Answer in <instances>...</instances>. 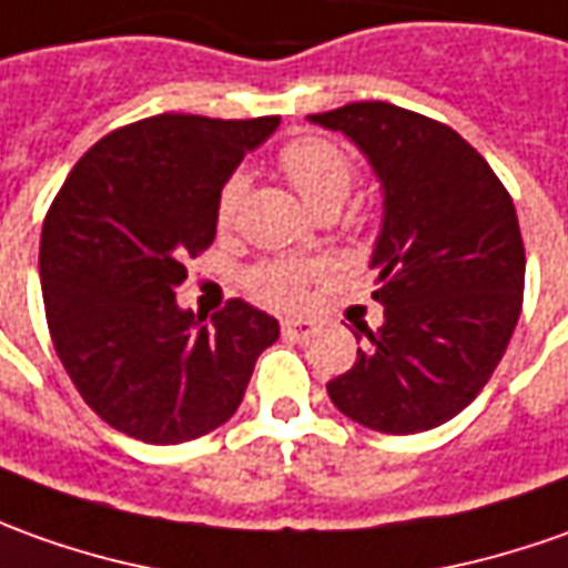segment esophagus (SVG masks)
Returning <instances> with one entry per match:
<instances>
[{
    "instance_id": "1",
    "label": "esophagus",
    "mask_w": 568,
    "mask_h": 568,
    "mask_svg": "<svg viewBox=\"0 0 568 568\" xmlns=\"http://www.w3.org/2000/svg\"><path fill=\"white\" fill-rule=\"evenodd\" d=\"M314 320H304V316H288L283 320V335L288 342H304L307 335H314Z\"/></svg>"
}]
</instances>
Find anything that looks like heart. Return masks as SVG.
Here are the masks:
<instances>
[{"mask_svg":"<svg viewBox=\"0 0 568 568\" xmlns=\"http://www.w3.org/2000/svg\"><path fill=\"white\" fill-rule=\"evenodd\" d=\"M280 168L288 176V183L298 189V195L311 207L329 202H345V195L354 186V161L345 149H338L329 139H292L280 152ZM248 180L242 173H230L223 180L214 202V220L220 230H230L239 217V207L245 199ZM320 267L298 264V261H270L252 273V292L267 304H298L304 298V283L307 276Z\"/></svg>","mask_w":568,"mask_h":568,"instance_id":"b5f03b06","label":"heart"}]
</instances>
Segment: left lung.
I'll return each instance as SVG.
<instances>
[{
  "mask_svg": "<svg viewBox=\"0 0 568 568\" xmlns=\"http://www.w3.org/2000/svg\"><path fill=\"white\" fill-rule=\"evenodd\" d=\"M311 121L366 154L385 199L369 261L385 320L376 333L357 326L364 348L326 392L366 429H435L491 379L523 311L510 192L460 133L407 108L351 102Z\"/></svg>",
  "mask_w": 568,
  "mask_h": 568,
  "instance_id": "left-lung-1",
  "label": "left lung"
}]
</instances>
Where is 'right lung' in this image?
<instances>
[{
  "instance_id": "obj_1",
  "label": "right lung",
  "mask_w": 568,
  "mask_h": 568,
  "mask_svg": "<svg viewBox=\"0 0 568 568\" xmlns=\"http://www.w3.org/2000/svg\"><path fill=\"white\" fill-rule=\"evenodd\" d=\"M280 118L158 114L83 154L45 214V320L77 392L111 429L180 445L239 410L280 323L233 298L204 323L176 304L186 257L214 242V202Z\"/></svg>"
}]
</instances>
